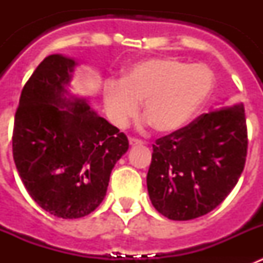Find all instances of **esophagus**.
<instances>
[{"instance_id": "1", "label": "esophagus", "mask_w": 263, "mask_h": 263, "mask_svg": "<svg viewBox=\"0 0 263 263\" xmlns=\"http://www.w3.org/2000/svg\"><path fill=\"white\" fill-rule=\"evenodd\" d=\"M129 142H130V145L132 146H137V145H143V141L142 139H138V138H130L129 139Z\"/></svg>"}]
</instances>
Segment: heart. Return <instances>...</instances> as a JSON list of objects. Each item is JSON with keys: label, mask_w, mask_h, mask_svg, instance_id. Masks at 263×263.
<instances>
[{"label": "heart", "mask_w": 263, "mask_h": 263, "mask_svg": "<svg viewBox=\"0 0 263 263\" xmlns=\"http://www.w3.org/2000/svg\"><path fill=\"white\" fill-rule=\"evenodd\" d=\"M213 73L203 64H187L173 58L141 62L122 81H109L104 90L106 113L115 125L126 126L138 113L158 132H174L185 125L210 97Z\"/></svg>", "instance_id": "1"}]
</instances>
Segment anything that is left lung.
<instances>
[{"mask_svg": "<svg viewBox=\"0 0 263 263\" xmlns=\"http://www.w3.org/2000/svg\"><path fill=\"white\" fill-rule=\"evenodd\" d=\"M248 154L242 105L215 109L153 145L150 200L160 215L185 221L213 211L237 184Z\"/></svg>", "mask_w": 263, "mask_h": 263, "instance_id": "1", "label": "left lung"}]
</instances>
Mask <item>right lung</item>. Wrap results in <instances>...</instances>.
Here are the masks:
<instances>
[{"mask_svg":"<svg viewBox=\"0 0 263 263\" xmlns=\"http://www.w3.org/2000/svg\"><path fill=\"white\" fill-rule=\"evenodd\" d=\"M75 60L50 55L21 92L13 129V158L30 196L51 215L84 217L105 197L116 162L129 148L124 133L67 100Z\"/></svg>","mask_w":263,"mask_h":263,"instance_id":"right-lung-1","label":"right lung"}]
</instances>
